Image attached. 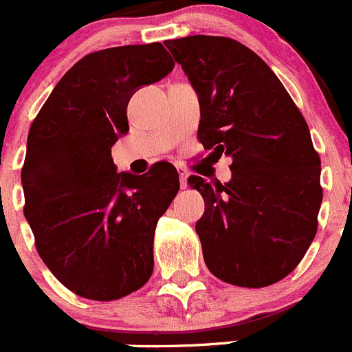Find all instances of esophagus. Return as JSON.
I'll return each mask as SVG.
<instances>
[{"mask_svg": "<svg viewBox=\"0 0 352 352\" xmlns=\"http://www.w3.org/2000/svg\"><path fill=\"white\" fill-rule=\"evenodd\" d=\"M178 174H179V183H182V188H186V179H188V173L182 167H178Z\"/></svg>", "mask_w": 352, "mask_h": 352, "instance_id": "obj_1", "label": "esophagus"}]
</instances>
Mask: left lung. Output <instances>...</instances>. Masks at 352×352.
Here are the masks:
<instances>
[{"mask_svg": "<svg viewBox=\"0 0 352 352\" xmlns=\"http://www.w3.org/2000/svg\"><path fill=\"white\" fill-rule=\"evenodd\" d=\"M201 105L197 138L232 178L190 176L204 214L195 223L208 270L239 287L282 280L309 250L322 203L321 158L309 125L272 68L226 36L167 40Z\"/></svg>", "mask_w": 352, "mask_h": 352, "instance_id": "left-lung-1", "label": "left lung"}]
</instances>
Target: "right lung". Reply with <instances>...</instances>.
I'll return each mask as SVG.
<instances>
[{"mask_svg":"<svg viewBox=\"0 0 352 352\" xmlns=\"http://www.w3.org/2000/svg\"><path fill=\"white\" fill-rule=\"evenodd\" d=\"M173 68L158 42L91 52L31 123L24 217L45 266L79 296L120 300L153 273L155 227L178 194V173L169 162L142 176L118 173L111 148L129 132L130 96Z\"/></svg>","mask_w":352,"mask_h":352,"instance_id":"1","label":"right lung"}]
</instances>
